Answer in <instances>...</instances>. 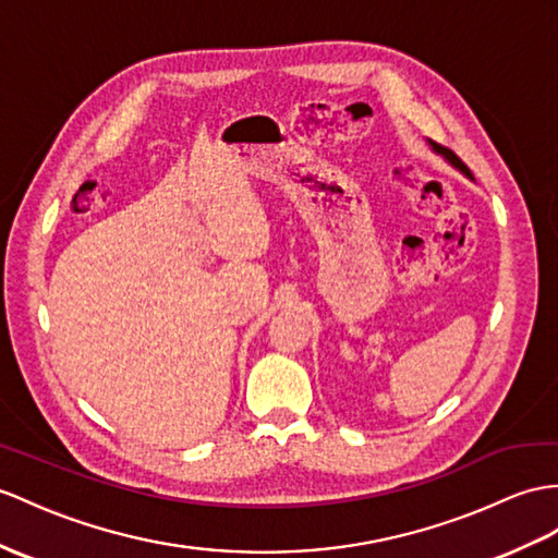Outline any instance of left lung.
Here are the masks:
<instances>
[{"label":"left lung","instance_id":"1","mask_svg":"<svg viewBox=\"0 0 558 558\" xmlns=\"http://www.w3.org/2000/svg\"><path fill=\"white\" fill-rule=\"evenodd\" d=\"M430 144V148H433V151H436L438 156H442L447 162H450V166L452 168H457L461 174H464V177H469V180H473V174H471V170L464 166V162H461L452 151H450V148H445V146H438L436 142H428Z\"/></svg>","mask_w":558,"mask_h":558}]
</instances>
